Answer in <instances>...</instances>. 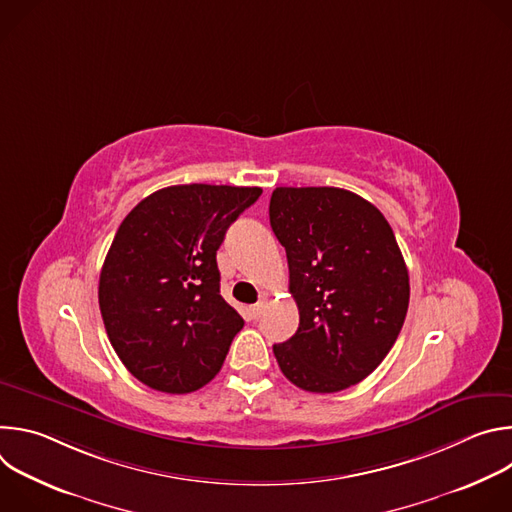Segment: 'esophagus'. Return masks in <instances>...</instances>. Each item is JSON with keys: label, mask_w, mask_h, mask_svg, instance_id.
Returning <instances> with one entry per match:
<instances>
[{"label": "esophagus", "mask_w": 512, "mask_h": 512, "mask_svg": "<svg viewBox=\"0 0 512 512\" xmlns=\"http://www.w3.org/2000/svg\"><path fill=\"white\" fill-rule=\"evenodd\" d=\"M265 304H267L265 300H259L255 306H251V308H249L251 316H253V318H259V316L263 314V310H265Z\"/></svg>", "instance_id": "34e87169"}]
</instances>
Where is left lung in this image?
<instances>
[{
	"label": "left lung",
	"mask_w": 512,
	"mask_h": 512,
	"mask_svg": "<svg viewBox=\"0 0 512 512\" xmlns=\"http://www.w3.org/2000/svg\"><path fill=\"white\" fill-rule=\"evenodd\" d=\"M269 223L285 247L296 334L273 344L281 373L310 393L367 379L393 348L409 306V273L387 218L330 186L275 188Z\"/></svg>",
	"instance_id": "obj_1"
}]
</instances>
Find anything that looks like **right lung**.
Returning a JSON list of instances; mask_svg holds the SVG:
<instances>
[{
    "instance_id": "1",
    "label": "right lung",
    "mask_w": 512,
    "mask_h": 512,
    "mask_svg": "<svg viewBox=\"0 0 512 512\" xmlns=\"http://www.w3.org/2000/svg\"><path fill=\"white\" fill-rule=\"evenodd\" d=\"M261 188L184 184L143 198L99 277L111 346L143 385L184 395L221 371L243 318L221 296L216 251Z\"/></svg>"
}]
</instances>
